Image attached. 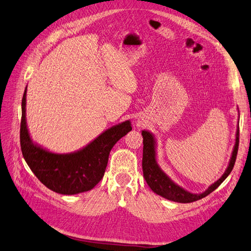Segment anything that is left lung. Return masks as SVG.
I'll return each mask as SVG.
<instances>
[{
  "label": "left lung",
  "mask_w": 251,
  "mask_h": 251,
  "mask_svg": "<svg viewBox=\"0 0 251 251\" xmlns=\"http://www.w3.org/2000/svg\"><path fill=\"white\" fill-rule=\"evenodd\" d=\"M240 119V114H239ZM239 127L236 129L235 133V143L233 146L232 153H231V158L229 160V164L227 166L226 171H225L222 177L216 180L214 183L209 185V188L202 193H191L187 190L181 188L180 185L175 183L172 179L165 174V173L160 168V165L157 162V142L156 138L151 132L149 130H142L143 136V159H142V169H143V176L147 184L150 185L151 191L156 194L162 196L163 198L169 199V201H175V202H181V203H189L199 201L210 193L216 190L220 187L221 183L226 179L229 174L232 171L235 159L237 155V150H239Z\"/></svg>",
  "instance_id": "8db88e82"
}]
</instances>
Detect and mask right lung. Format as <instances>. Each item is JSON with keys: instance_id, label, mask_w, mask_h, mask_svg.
Returning a JSON list of instances; mask_svg holds the SVG:
<instances>
[{"instance_id": "obj_1", "label": "right lung", "mask_w": 251, "mask_h": 251, "mask_svg": "<svg viewBox=\"0 0 251 251\" xmlns=\"http://www.w3.org/2000/svg\"><path fill=\"white\" fill-rule=\"evenodd\" d=\"M26 91L22 99L20 143L22 155L36 177L47 188L62 195H74L93 189L105 174L113 145L131 128L128 120L108 128L82 149L68 153L53 152L35 143L26 123Z\"/></svg>"}]
</instances>
